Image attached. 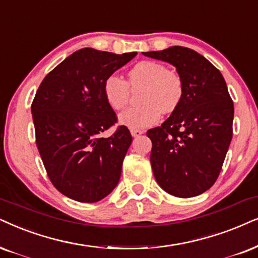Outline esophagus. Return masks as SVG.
<instances>
[{
    "mask_svg": "<svg viewBox=\"0 0 258 258\" xmlns=\"http://www.w3.org/2000/svg\"><path fill=\"white\" fill-rule=\"evenodd\" d=\"M131 135L132 137H139L142 135H144V131H142V130H138V128H131Z\"/></svg>",
    "mask_w": 258,
    "mask_h": 258,
    "instance_id": "34e87169",
    "label": "esophagus"
}]
</instances>
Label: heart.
<instances>
[{"mask_svg": "<svg viewBox=\"0 0 258 258\" xmlns=\"http://www.w3.org/2000/svg\"><path fill=\"white\" fill-rule=\"evenodd\" d=\"M144 87L139 101L142 105L126 109L119 121L130 128H146L155 125L161 113H171L183 97V82L180 75L168 70L164 64L143 60L128 71V81L116 74L109 75L103 83V94L108 105L121 110L128 103L131 88Z\"/></svg>", "mask_w": 258, "mask_h": 258, "instance_id": "obj_1", "label": "heart"}]
</instances>
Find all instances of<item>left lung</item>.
Instances as JSON below:
<instances>
[{"label": "left lung", "instance_id": "obj_1", "mask_svg": "<svg viewBox=\"0 0 258 258\" xmlns=\"http://www.w3.org/2000/svg\"><path fill=\"white\" fill-rule=\"evenodd\" d=\"M174 65L183 82L180 106L149 130L150 162L158 184L177 198L200 195L216 183L232 139L233 101L220 71L183 46L143 52Z\"/></svg>", "mask_w": 258, "mask_h": 258}]
</instances>
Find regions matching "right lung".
Returning a JSON list of instances; mask_svg holds the SVG:
<instances>
[{
    "label": "right lung",
    "mask_w": 258,
    "mask_h": 258,
    "mask_svg": "<svg viewBox=\"0 0 258 258\" xmlns=\"http://www.w3.org/2000/svg\"><path fill=\"white\" fill-rule=\"evenodd\" d=\"M81 48L45 76L32 102L35 143L58 191L80 202H96L116 187L132 143L126 126L100 138L118 122L103 83L135 58Z\"/></svg>",
    "instance_id": "right-lung-1"
}]
</instances>
